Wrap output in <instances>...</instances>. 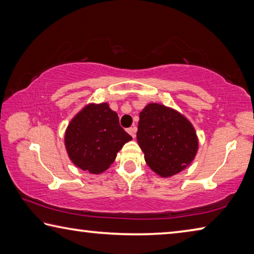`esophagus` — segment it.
Instances as JSON below:
<instances>
[{"label":"esophagus","instance_id":"34e87169","mask_svg":"<svg viewBox=\"0 0 254 254\" xmlns=\"http://www.w3.org/2000/svg\"><path fill=\"white\" fill-rule=\"evenodd\" d=\"M127 131H128V134H129L132 137V138H135V137H136V131H137V127L132 126L130 128H128Z\"/></svg>","mask_w":254,"mask_h":254}]
</instances>
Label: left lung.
Wrapping results in <instances>:
<instances>
[{"label": "left lung", "mask_w": 254, "mask_h": 254, "mask_svg": "<svg viewBox=\"0 0 254 254\" xmlns=\"http://www.w3.org/2000/svg\"><path fill=\"white\" fill-rule=\"evenodd\" d=\"M137 140L147 165L162 177L183 171L198 147L192 124L177 111L158 104H149L141 110Z\"/></svg>", "instance_id": "8db88e82"}]
</instances>
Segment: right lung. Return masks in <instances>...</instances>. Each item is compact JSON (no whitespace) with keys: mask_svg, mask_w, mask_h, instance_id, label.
<instances>
[{"mask_svg":"<svg viewBox=\"0 0 254 254\" xmlns=\"http://www.w3.org/2000/svg\"><path fill=\"white\" fill-rule=\"evenodd\" d=\"M131 136L120 127L118 115L108 104L88 105L75 115L65 131V148L82 171L100 174L109 168Z\"/></svg>","mask_w":254,"mask_h":254,"instance_id":"obj_1","label":"right lung"}]
</instances>
